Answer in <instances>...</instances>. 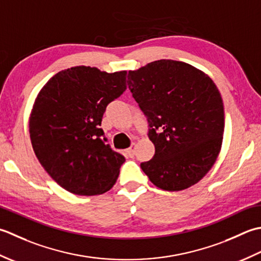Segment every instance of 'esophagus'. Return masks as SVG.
<instances>
[{
	"label": "esophagus",
	"mask_w": 261,
	"mask_h": 261,
	"mask_svg": "<svg viewBox=\"0 0 261 261\" xmlns=\"http://www.w3.org/2000/svg\"><path fill=\"white\" fill-rule=\"evenodd\" d=\"M135 144H133V145H130L128 148H127V154H128V156L129 158H133L135 155Z\"/></svg>",
	"instance_id": "1"
}]
</instances>
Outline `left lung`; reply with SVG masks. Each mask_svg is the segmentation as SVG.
<instances>
[{"label":"left lung","instance_id":"1","mask_svg":"<svg viewBox=\"0 0 261 261\" xmlns=\"http://www.w3.org/2000/svg\"><path fill=\"white\" fill-rule=\"evenodd\" d=\"M127 77L155 147L142 170L163 190L197 184L215 163L223 141L224 107L215 83L198 68L172 60L148 63Z\"/></svg>","mask_w":261,"mask_h":261}]
</instances>
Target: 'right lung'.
Returning <instances> with one entry per match:
<instances>
[{
  "mask_svg": "<svg viewBox=\"0 0 261 261\" xmlns=\"http://www.w3.org/2000/svg\"><path fill=\"white\" fill-rule=\"evenodd\" d=\"M126 71L107 73L75 66L55 74L35 100L29 133L37 159L67 191L93 196L108 191L124 155L107 144L102 116L126 90Z\"/></svg>",
  "mask_w": 261,
  "mask_h": 261,
  "instance_id": "obj_1",
  "label": "right lung"
}]
</instances>
